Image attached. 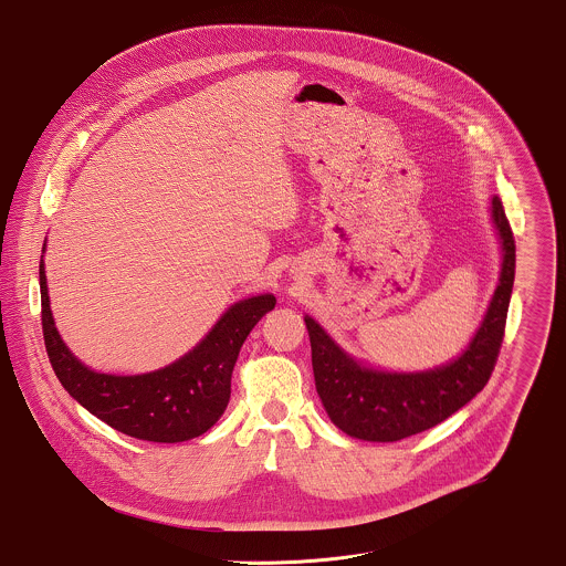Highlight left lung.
Here are the masks:
<instances>
[{
	"instance_id": "1",
	"label": "left lung",
	"mask_w": 566,
	"mask_h": 566,
	"mask_svg": "<svg viewBox=\"0 0 566 566\" xmlns=\"http://www.w3.org/2000/svg\"><path fill=\"white\" fill-rule=\"evenodd\" d=\"M504 261L497 289L474 340L465 353L427 373H379L359 366L310 316L305 327L312 347L316 391L332 422L366 441H398L433 429L479 394L500 355L515 282V237L502 200H491Z\"/></svg>"
}]
</instances>
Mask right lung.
<instances>
[{"label": "right lung", "mask_w": 566, "mask_h": 566, "mask_svg": "<svg viewBox=\"0 0 566 566\" xmlns=\"http://www.w3.org/2000/svg\"><path fill=\"white\" fill-rule=\"evenodd\" d=\"M273 305V295L239 302L219 318L198 347L175 364L146 375L116 377L90 370L62 343L53 325L41 261L44 348L55 377L92 416L144 441H187L207 433L218 422L230 398V377L239 348Z\"/></svg>", "instance_id": "1"}]
</instances>
